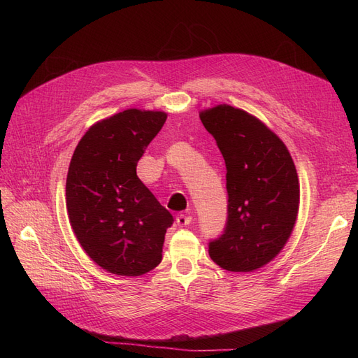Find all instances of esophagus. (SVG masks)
<instances>
[{"instance_id":"1","label":"esophagus","mask_w":358,"mask_h":358,"mask_svg":"<svg viewBox=\"0 0 358 358\" xmlns=\"http://www.w3.org/2000/svg\"><path fill=\"white\" fill-rule=\"evenodd\" d=\"M191 221H192V218L189 215H183V213H180V215H178L176 216V222H178V225L179 227H187V225H189L191 224Z\"/></svg>"}]
</instances>
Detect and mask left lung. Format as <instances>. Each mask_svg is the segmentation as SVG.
<instances>
[{
	"label": "left lung",
	"mask_w": 358,
	"mask_h": 358,
	"mask_svg": "<svg viewBox=\"0 0 358 358\" xmlns=\"http://www.w3.org/2000/svg\"><path fill=\"white\" fill-rule=\"evenodd\" d=\"M227 169V222L209 255L230 272H254L282 251L294 229L300 185L287 146L259 119L229 104L203 110Z\"/></svg>",
	"instance_id": "1"
}]
</instances>
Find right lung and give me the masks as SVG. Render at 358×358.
<instances>
[{
  "label": "right lung",
  "instance_id": "right-lung-1",
  "mask_svg": "<svg viewBox=\"0 0 358 358\" xmlns=\"http://www.w3.org/2000/svg\"><path fill=\"white\" fill-rule=\"evenodd\" d=\"M164 112L128 109L94 124L76 146L66 183L71 229L92 262L115 275L155 268L171 213L137 176Z\"/></svg>",
  "mask_w": 358,
  "mask_h": 358
}]
</instances>
